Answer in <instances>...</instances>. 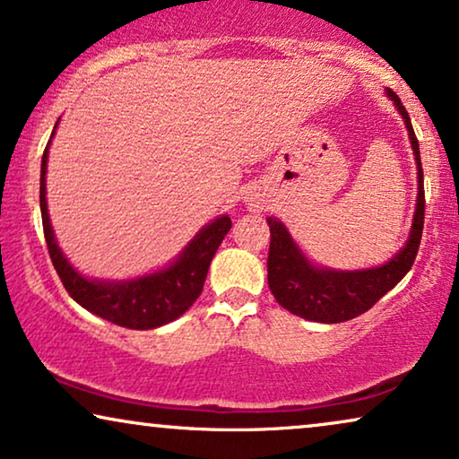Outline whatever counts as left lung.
Returning <instances> with one entry per match:
<instances>
[{"label":"left lung","mask_w":459,"mask_h":459,"mask_svg":"<svg viewBox=\"0 0 459 459\" xmlns=\"http://www.w3.org/2000/svg\"><path fill=\"white\" fill-rule=\"evenodd\" d=\"M397 110L403 115L413 154L418 162V204L410 240L399 255H394L386 265L366 269V272H332V269H317L307 263L300 250L294 247L290 234L284 225L267 217L272 242H269L267 256V281L269 290L275 300L294 316L309 319V322L338 324L353 319L378 303L385 294L403 280L416 261L420 240L424 230V173L420 160L418 137L413 134L410 115L401 104L399 96L386 90Z\"/></svg>","instance_id":"obj_1"}]
</instances>
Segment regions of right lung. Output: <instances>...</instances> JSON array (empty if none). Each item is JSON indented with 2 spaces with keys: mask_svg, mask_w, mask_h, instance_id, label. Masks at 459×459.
<instances>
[{
  "mask_svg": "<svg viewBox=\"0 0 459 459\" xmlns=\"http://www.w3.org/2000/svg\"><path fill=\"white\" fill-rule=\"evenodd\" d=\"M58 125V123H56ZM56 129V127H54ZM54 135V131H52ZM48 148L43 150L41 159V186H39V206L43 234H46L48 253L54 263L56 273L60 275L62 286L87 311L108 319V322L123 325L131 330H150L165 325L190 309L203 292L209 265L215 256L219 244L231 228L228 215L219 217L211 225L194 238L184 255L165 272L146 275V278L131 281H91L85 280L71 267V263L60 253L54 240L52 225L48 217L46 203V167Z\"/></svg>",
  "mask_w": 459,
  "mask_h": 459,
  "instance_id": "add662e5",
  "label": "right lung"
}]
</instances>
